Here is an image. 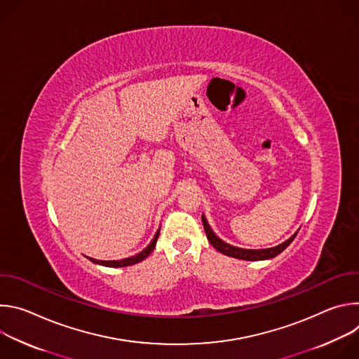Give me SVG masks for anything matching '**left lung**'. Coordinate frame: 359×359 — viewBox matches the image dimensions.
<instances>
[{"mask_svg": "<svg viewBox=\"0 0 359 359\" xmlns=\"http://www.w3.org/2000/svg\"><path fill=\"white\" fill-rule=\"evenodd\" d=\"M201 220H203L204 231H206V236H208L210 244H212L217 251H220L222 254L229 255V257L238 259V260L259 262V260H269V259H273V257H276V255H278L281 251H284V250L291 244V241L295 238V236H297V233H295L294 236H291V237H290L287 241H284L283 244L276 245V247H271V248H263V250H244V248L233 247V245H230V244L222 241V240L213 233V230L210 229V226L208 224L206 217L201 216Z\"/></svg>", "mask_w": 359, "mask_h": 359, "instance_id": "obj_1", "label": "left lung"}]
</instances>
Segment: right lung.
Segmentation results:
<instances>
[{
  "label": "right lung",
  "instance_id": "1",
  "mask_svg": "<svg viewBox=\"0 0 359 359\" xmlns=\"http://www.w3.org/2000/svg\"><path fill=\"white\" fill-rule=\"evenodd\" d=\"M158 237H159V231L156 233V236L153 237L151 243L139 254L133 255V257H129V259H123V260H116V262H102V260H95V259H89L90 262L96 263V264H100V266H105V267H126V266H132V264H136L142 260H144L147 255L153 251V248H155L156 245V241H158Z\"/></svg>",
  "mask_w": 359,
  "mask_h": 359
}]
</instances>
